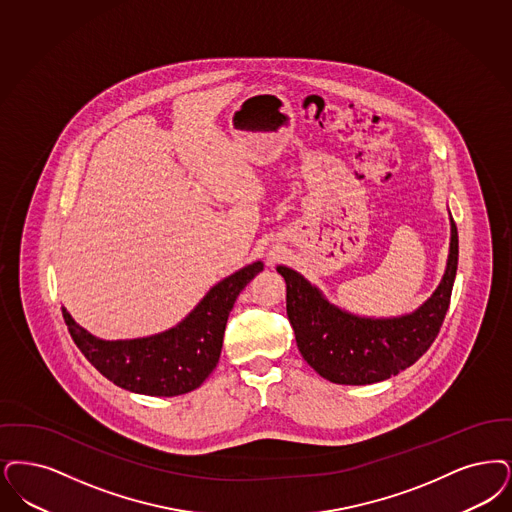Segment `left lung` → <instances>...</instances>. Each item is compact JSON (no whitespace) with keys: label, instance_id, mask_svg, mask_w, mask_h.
<instances>
[{"label":"left lung","instance_id":"left-lung-1","mask_svg":"<svg viewBox=\"0 0 512 512\" xmlns=\"http://www.w3.org/2000/svg\"><path fill=\"white\" fill-rule=\"evenodd\" d=\"M457 257V226L450 213V253L440 284L421 307L389 318L337 307L301 272L276 266L286 280L287 318L308 366L337 385H371L415 364L429 350L446 318Z\"/></svg>","mask_w":512,"mask_h":512}]
</instances>
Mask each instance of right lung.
<instances>
[{
    "label": "right lung",
    "instance_id": "1",
    "mask_svg": "<svg viewBox=\"0 0 512 512\" xmlns=\"http://www.w3.org/2000/svg\"><path fill=\"white\" fill-rule=\"evenodd\" d=\"M263 266L255 261L226 276L177 326L148 337L106 341L82 328L64 307L62 316L83 356L108 381L135 394L179 396L198 389L217 366L228 314Z\"/></svg>",
    "mask_w": 512,
    "mask_h": 512
}]
</instances>
